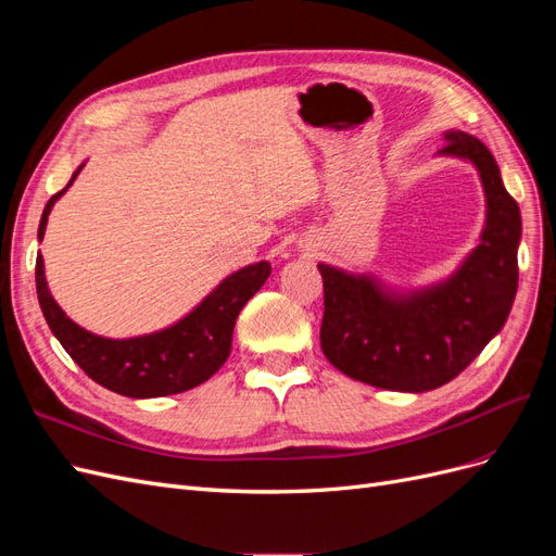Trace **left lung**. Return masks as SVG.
Returning <instances> with one entry per match:
<instances>
[{
    "label": "left lung",
    "instance_id": "left-lung-1",
    "mask_svg": "<svg viewBox=\"0 0 556 556\" xmlns=\"http://www.w3.org/2000/svg\"><path fill=\"white\" fill-rule=\"evenodd\" d=\"M439 155L476 166L484 192L478 245L454 271L425 288L403 290L374 274L319 262L325 357L352 380L394 392H429L457 378L506 325L517 294L521 215L480 139L445 131Z\"/></svg>",
    "mask_w": 556,
    "mask_h": 556
}]
</instances>
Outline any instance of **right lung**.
<instances>
[{
    "label": "right lung",
    "instance_id": "obj_1",
    "mask_svg": "<svg viewBox=\"0 0 556 556\" xmlns=\"http://www.w3.org/2000/svg\"><path fill=\"white\" fill-rule=\"evenodd\" d=\"M83 166L86 162L72 174L64 190L48 199L39 223V241H43L55 201L72 188ZM268 276V262L248 264L217 282L178 323L131 339H106L66 317L48 290L41 252L37 255V296L50 331L94 382L131 399L188 392L217 374L231 352V333L241 308L260 292Z\"/></svg>",
    "mask_w": 556,
    "mask_h": 556
}]
</instances>
